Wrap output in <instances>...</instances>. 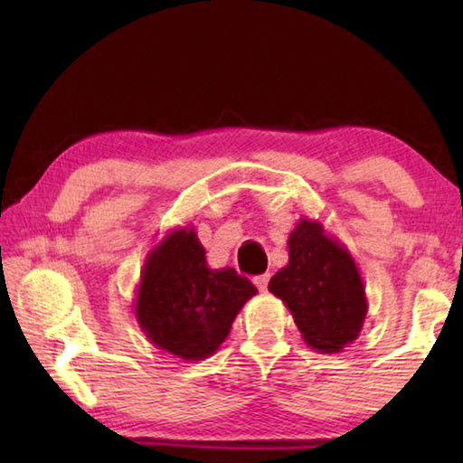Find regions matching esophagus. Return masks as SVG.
Returning a JSON list of instances; mask_svg holds the SVG:
<instances>
[{
    "instance_id": "1",
    "label": "esophagus",
    "mask_w": 463,
    "mask_h": 463,
    "mask_svg": "<svg viewBox=\"0 0 463 463\" xmlns=\"http://www.w3.org/2000/svg\"><path fill=\"white\" fill-rule=\"evenodd\" d=\"M253 281H255V286L260 288V292H265V289H268V284H269V273H263V276H257Z\"/></svg>"
}]
</instances>
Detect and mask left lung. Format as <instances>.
<instances>
[{
	"label": "left lung",
	"mask_w": 463,
	"mask_h": 463,
	"mask_svg": "<svg viewBox=\"0 0 463 463\" xmlns=\"http://www.w3.org/2000/svg\"><path fill=\"white\" fill-rule=\"evenodd\" d=\"M288 265L269 279V292L286 304L304 343L320 354H339L362 333L367 298L349 249L318 221L300 218L288 237Z\"/></svg>",
	"instance_id": "8db88e82"
}]
</instances>
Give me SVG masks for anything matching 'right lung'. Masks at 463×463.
Returning <instances> with one entry per match:
<instances>
[{"mask_svg": "<svg viewBox=\"0 0 463 463\" xmlns=\"http://www.w3.org/2000/svg\"><path fill=\"white\" fill-rule=\"evenodd\" d=\"M255 294L257 288L232 268H208L195 229L179 226L148 250L135 317L155 347L185 362H202L216 354Z\"/></svg>", "mask_w": 463, "mask_h": 463, "instance_id": "add662e5", "label": "right lung"}]
</instances>
